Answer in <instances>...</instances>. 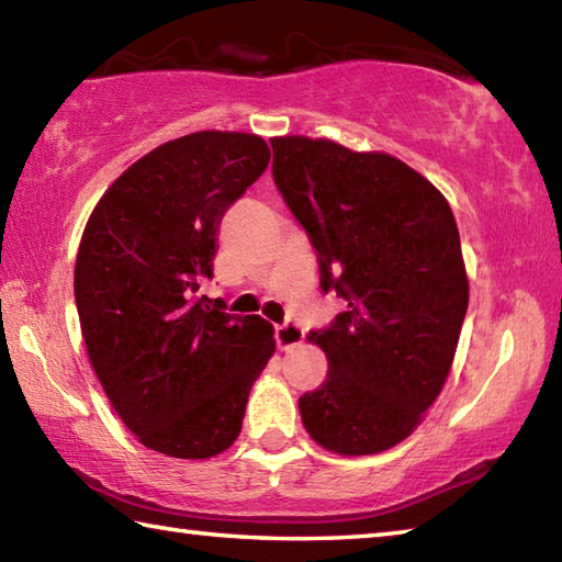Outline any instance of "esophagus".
<instances>
[{
    "mask_svg": "<svg viewBox=\"0 0 562 562\" xmlns=\"http://www.w3.org/2000/svg\"><path fill=\"white\" fill-rule=\"evenodd\" d=\"M302 339H304V329L297 325V322H284V325L274 327V341H278L280 349L297 347Z\"/></svg>",
    "mask_w": 562,
    "mask_h": 562,
    "instance_id": "1",
    "label": "esophagus"
}]
</instances>
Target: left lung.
Instances as JSON below:
<instances>
[{
  "label": "left lung",
  "mask_w": 562,
  "mask_h": 562,
  "mask_svg": "<svg viewBox=\"0 0 562 562\" xmlns=\"http://www.w3.org/2000/svg\"><path fill=\"white\" fill-rule=\"evenodd\" d=\"M270 146L274 186L317 252L319 288L347 302L310 331L329 372L300 396L302 424L339 456L386 451L441 394L469 310L451 205L394 156L304 136Z\"/></svg>",
  "instance_id": "left-lung-1"
}]
</instances>
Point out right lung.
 <instances>
[{
  "mask_svg": "<svg viewBox=\"0 0 562 562\" xmlns=\"http://www.w3.org/2000/svg\"><path fill=\"white\" fill-rule=\"evenodd\" d=\"M270 164L255 133L198 131L113 180L83 231L74 294L93 372L138 441L211 459L243 429L272 325L193 294L213 278L227 207Z\"/></svg>",
  "mask_w": 562,
  "mask_h": 562,
  "instance_id": "obj_1",
  "label": "right lung"
}]
</instances>
